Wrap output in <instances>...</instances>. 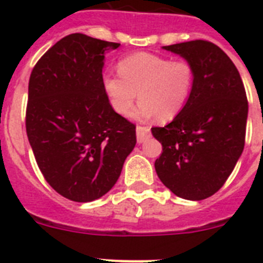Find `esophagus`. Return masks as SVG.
Here are the masks:
<instances>
[{
    "label": "esophagus",
    "mask_w": 263,
    "mask_h": 263,
    "mask_svg": "<svg viewBox=\"0 0 263 263\" xmlns=\"http://www.w3.org/2000/svg\"><path fill=\"white\" fill-rule=\"evenodd\" d=\"M150 138V129L147 126H137V142L143 143Z\"/></svg>",
    "instance_id": "esophagus-1"
}]
</instances>
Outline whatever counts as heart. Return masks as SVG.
Listing matches in <instances>:
<instances>
[{
  "label": "heart",
  "mask_w": 263,
  "mask_h": 263,
  "mask_svg": "<svg viewBox=\"0 0 263 263\" xmlns=\"http://www.w3.org/2000/svg\"><path fill=\"white\" fill-rule=\"evenodd\" d=\"M117 76L104 79V90L118 115H129L138 93L137 120L157 117L162 122L182 113L195 85V68L188 60H171L150 52H137L118 62Z\"/></svg>",
  "instance_id": "1"
}]
</instances>
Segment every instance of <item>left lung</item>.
Instances as JSON below:
<instances>
[{
  "mask_svg": "<svg viewBox=\"0 0 263 263\" xmlns=\"http://www.w3.org/2000/svg\"><path fill=\"white\" fill-rule=\"evenodd\" d=\"M195 68V85L182 113L152 133L163 153L155 160L158 178L187 200H203L222 187L245 145L248 100L238 69L206 41L163 46Z\"/></svg>",
  "mask_w": 263,
  "mask_h": 263,
  "instance_id": "left-lung-1",
  "label": "left lung"
}]
</instances>
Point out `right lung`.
<instances>
[{
    "label": "right lung",
    "mask_w": 263,
    "mask_h": 263,
    "mask_svg": "<svg viewBox=\"0 0 263 263\" xmlns=\"http://www.w3.org/2000/svg\"><path fill=\"white\" fill-rule=\"evenodd\" d=\"M118 46L69 34L30 76V146L48 184L72 201L88 203L110 191L136 146V126L113 110L103 85L105 53Z\"/></svg>",
    "instance_id": "1"
}]
</instances>
